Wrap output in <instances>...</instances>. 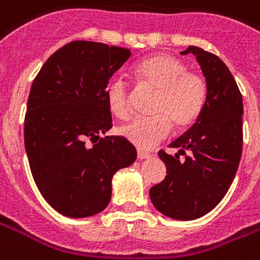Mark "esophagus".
<instances>
[{
    "label": "esophagus",
    "instance_id": "obj_1",
    "mask_svg": "<svg viewBox=\"0 0 260 260\" xmlns=\"http://www.w3.org/2000/svg\"><path fill=\"white\" fill-rule=\"evenodd\" d=\"M150 154H148V152H144V151H142V150H139L138 151V158L139 159H147V158H150Z\"/></svg>",
    "mask_w": 260,
    "mask_h": 260
}]
</instances>
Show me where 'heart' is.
<instances>
[{
  "label": "heart",
  "instance_id": "heart-1",
  "mask_svg": "<svg viewBox=\"0 0 260 260\" xmlns=\"http://www.w3.org/2000/svg\"><path fill=\"white\" fill-rule=\"evenodd\" d=\"M142 87L155 90L152 116L139 117L120 128V134L136 147L148 150L161 143L172 126L184 129L199 118L207 101V83L199 72L188 71L183 59L172 54L148 55L132 68ZM110 112L120 120L129 118L131 86L122 77H112L105 87Z\"/></svg>",
  "mask_w": 260,
  "mask_h": 260
}]
</instances>
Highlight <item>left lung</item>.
Returning a JSON list of instances; mask_svg holds the SVG:
<instances>
[{"label": "left lung", "mask_w": 260, "mask_h": 260, "mask_svg": "<svg viewBox=\"0 0 260 260\" xmlns=\"http://www.w3.org/2000/svg\"><path fill=\"white\" fill-rule=\"evenodd\" d=\"M188 53L196 55L206 76L207 101L195 124L170 144L178 154L159 150L168 174L150 189L158 211L184 221L203 217L222 201L243 150V98L231 71L201 47L189 46L183 54ZM180 155L186 159L180 160Z\"/></svg>", "instance_id": "obj_1"}]
</instances>
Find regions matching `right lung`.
<instances>
[{"label": "right lung", "instance_id": "add662e5", "mask_svg": "<svg viewBox=\"0 0 260 260\" xmlns=\"http://www.w3.org/2000/svg\"><path fill=\"white\" fill-rule=\"evenodd\" d=\"M129 57L125 47L73 41L51 54L34 79L25 152L41 195L65 217L106 209L114 173L136 159L124 136H99L113 126L105 87Z\"/></svg>", "mask_w": 260, "mask_h": 260}]
</instances>
